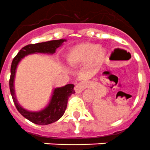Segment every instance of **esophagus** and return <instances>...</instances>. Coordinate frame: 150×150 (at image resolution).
<instances>
[{"label":"esophagus","instance_id":"obj_1","mask_svg":"<svg viewBox=\"0 0 150 150\" xmlns=\"http://www.w3.org/2000/svg\"><path fill=\"white\" fill-rule=\"evenodd\" d=\"M83 89H84V85L83 83H79L75 86V91L76 93H80Z\"/></svg>","mask_w":150,"mask_h":150}]
</instances>
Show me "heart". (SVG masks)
Returning <instances> with one entry per match:
<instances>
[{
  "mask_svg": "<svg viewBox=\"0 0 150 150\" xmlns=\"http://www.w3.org/2000/svg\"><path fill=\"white\" fill-rule=\"evenodd\" d=\"M106 50L97 44L90 43H83L74 46L68 52L67 60L71 65L83 64L91 59L93 63H100L104 60Z\"/></svg>",
  "mask_w": 150,
  "mask_h": 150,
  "instance_id": "1",
  "label": "heart"
}]
</instances>
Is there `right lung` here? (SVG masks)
<instances>
[{
	"label": "right lung",
	"instance_id": "add662e5",
	"mask_svg": "<svg viewBox=\"0 0 150 150\" xmlns=\"http://www.w3.org/2000/svg\"><path fill=\"white\" fill-rule=\"evenodd\" d=\"M64 41L66 40L61 39L43 42V43L28 44L21 49L20 51L18 52V54L16 55L12 62L9 85H10V93H11L13 102H14L18 112H20L24 117L34 124L49 125L59 120L63 116L64 111L67 108L68 98L72 94L75 93V91L74 90V86L73 84H67L61 88H55L54 90L53 95L52 97L50 104L47 106V107L40 112H29L22 108L17 103L16 98L13 82H14L16 67L21 59H23L24 57L28 55V54L36 53V52L50 54L55 53L56 49L62 44Z\"/></svg>",
	"mask_w": 150,
	"mask_h": 150
}]
</instances>
